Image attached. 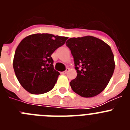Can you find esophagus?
Here are the masks:
<instances>
[{"mask_svg": "<svg viewBox=\"0 0 130 130\" xmlns=\"http://www.w3.org/2000/svg\"><path fill=\"white\" fill-rule=\"evenodd\" d=\"M69 70H70V69H69V68H66V70L64 71V72H63L62 73H63V74H66V73H67L68 72Z\"/></svg>", "mask_w": 130, "mask_h": 130, "instance_id": "34e87169", "label": "esophagus"}]
</instances>
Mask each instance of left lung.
<instances>
[{
    "instance_id": "obj_1",
    "label": "left lung",
    "mask_w": 130,
    "mask_h": 130,
    "mask_svg": "<svg viewBox=\"0 0 130 130\" xmlns=\"http://www.w3.org/2000/svg\"><path fill=\"white\" fill-rule=\"evenodd\" d=\"M77 75L70 82L73 92L84 98L97 96L105 88L114 72V55L109 45L91 36L71 38L66 42Z\"/></svg>"
}]
</instances>
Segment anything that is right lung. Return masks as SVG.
Listing matches in <instances>:
<instances>
[{
    "label": "right lung",
    "instance_id": "obj_1",
    "mask_svg": "<svg viewBox=\"0 0 130 130\" xmlns=\"http://www.w3.org/2000/svg\"><path fill=\"white\" fill-rule=\"evenodd\" d=\"M67 39L51 34H34L18 45L13 67L16 77L26 91L42 94L53 88L60 73L54 69L51 55Z\"/></svg>",
    "mask_w": 130,
    "mask_h": 130
}]
</instances>
